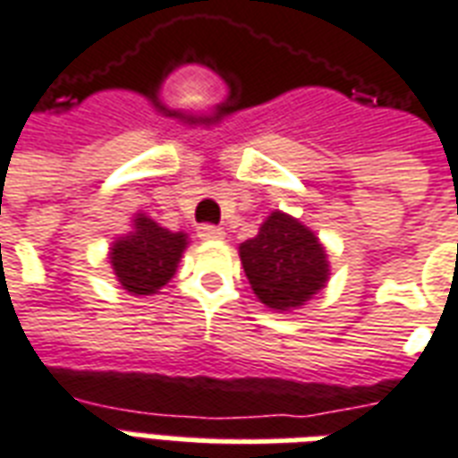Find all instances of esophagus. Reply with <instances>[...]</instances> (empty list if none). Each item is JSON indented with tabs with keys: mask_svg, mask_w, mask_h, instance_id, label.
I'll list each match as a JSON object with an SVG mask.
<instances>
[{
	"mask_svg": "<svg viewBox=\"0 0 458 458\" xmlns=\"http://www.w3.org/2000/svg\"><path fill=\"white\" fill-rule=\"evenodd\" d=\"M199 238L200 240H223L225 238V230L218 228V225H200Z\"/></svg>",
	"mask_w": 458,
	"mask_h": 458,
	"instance_id": "34e87169",
	"label": "esophagus"
}]
</instances>
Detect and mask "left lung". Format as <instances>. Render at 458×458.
Wrapping results in <instances>:
<instances>
[{
	"label": "left lung",
	"mask_w": 458,
	"mask_h": 458,
	"mask_svg": "<svg viewBox=\"0 0 458 458\" xmlns=\"http://www.w3.org/2000/svg\"><path fill=\"white\" fill-rule=\"evenodd\" d=\"M240 262L255 297L272 311H294L328 284L324 242L301 220L272 210L255 238L240 242Z\"/></svg>",
	"instance_id": "obj_1"
}]
</instances>
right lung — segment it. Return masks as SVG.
<instances>
[{"instance_id": "1", "label": "right lung", "mask_w": 458, "mask_h": 458, "mask_svg": "<svg viewBox=\"0 0 458 458\" xmlns=\"http://www.w3.org/2000/svg\"><path fill=\"white\" fill-rule=\"evenodd\" d=\"M186 248L189 233H174L144 210H137L131 216L130 233L113 240L107 262L124 292L131 297H151L176 275Z\"/></svg>"}]
</instances>
